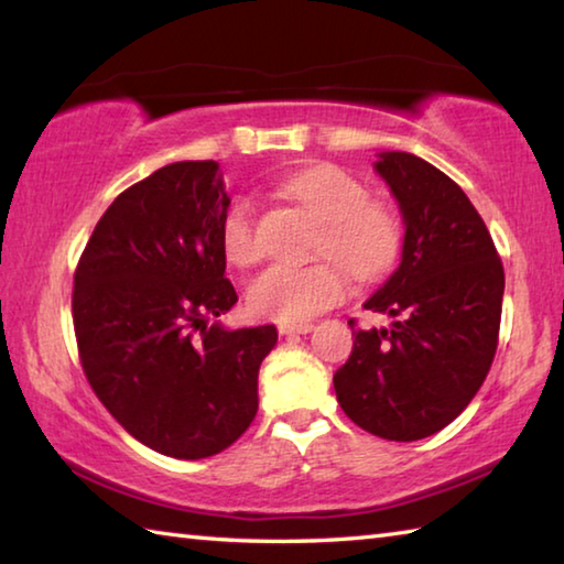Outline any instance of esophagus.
<instances>
[{
  "instance_id": "34e87169",
  "label": "esophagus",
  "mask_w": 564,
  "mask_h": 564,
  "mask_svg": "<svg viewBox=\"0 0 564 564\" xmlns=\"http://www.w3.org/2000/svg\"><path fill=\"white\" fill-rule=\"evenodd\" d=\"M313 323H279L281 336H293V333H311Z\"/></svg>"
}]
</instances>
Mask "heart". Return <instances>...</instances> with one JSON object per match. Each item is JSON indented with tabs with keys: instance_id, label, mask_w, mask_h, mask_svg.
Returning a JSON list of instances; mask_svg holds the SVG:
<instances>
[{
	"instance_id": "obj_1",
	"label": "heart",
	"mask_w": 564,
	"mask_h": 564,
	"mask_svg": "<svg viewBox=\"0 0 564 564\" xmlns=\"http://www.w3.org/2000/svg\"><path fill=\"white\" fill-rule=\"evenodd\" d=\"M293 202L323 224L313 251L326 259L305 265L279 263L248 285L246 301L256 316L299 323L308 321L348 293V271L358 283H373L393 271L403 248L400 216L338 166H313L289 181ZM228 263L253 265L263 256L253 204L246 198L228 208L221 226Z\"/></svg>"
}]
</instances>
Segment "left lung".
Segmentation results:
<instances>
[{"label": "left lung", "mask_w": 564, "mask_h": 564, "mask_svg": "<svg viewBox=\"0 0 564 564\" xmlns=\"http://www.w3.org/2000/svg\"><path fill=\"white\" fill-rule=\"evenodd\" d=\"M405 221L398 271L366 301L390 328H356L333 376L352 423L410 443L443 431L488 378L498 350L505 271L488 226L441 169L405 151L380 154Z\"/></svg>", "instance_id": "obj_1"}]
</instances>
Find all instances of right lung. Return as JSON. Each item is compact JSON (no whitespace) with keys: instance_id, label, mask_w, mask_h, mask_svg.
Wrapping results in <instances>:
<instances>
[{"instance_id":"add662e5","label":"right lung","mask_w":564,"mask_h":564,"mask_svg":"<svg viewBox=\"0 0 564 564\" xmlns=\"http://www.w3.org/2000/svg\"><path fill=\"white\" fill-rule=\"evenodd\" d=\"M231 198L216 161H178L113 198L74 271L72 318L89 386L151 451H226L259 410L273 326H208L238 301L221 226Z\"/></svg>"}]
</instances>
